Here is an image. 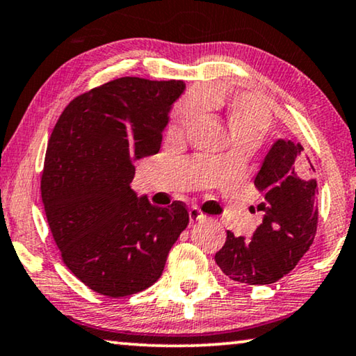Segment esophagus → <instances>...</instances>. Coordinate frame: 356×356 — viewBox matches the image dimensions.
Returning a JSON list of instances; mask_svg holds the SVG:
<instances>
[{
    "label": "esophagus",
    "mask_w": 356,
    "mask_h": 356,
    "mask_svg": "<svg viewBox=\"0 0 356 356\" xmlns=\"http://www.w3.org/2000/svg\"><path fill=\"white\" fill-rule=\"evenodd\" d=\"M205 215L204 213H202L199 209H197V207H193V209L189 210V220L191 221H199V220H202V218H204Z\"/></svg>",
    "instance_id": "esophagus-1"
}]
</instances>
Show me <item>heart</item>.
Instances as JSON below:
<instances>
[{
    "instance_id": "b5f03b06",
    "label": "heart",
    "mask_w": 356,
    "mask_h": 356,
    "mask_svg": "<svg viewBox=\"0 0 356 356\" xmlns=\"http://www.w3.org/2000/svg\"><path fill=\"white\" fill-rule=\"evenodd\" d=\"M202 100L215 103L224 111L226 124L231 130L235 146H258L270 130L272 116L269 109L248 95H205ZM199 100H184L178 103L172 111L168 135L181 136L199 116Z\"/></svg>"
}]
</instances>
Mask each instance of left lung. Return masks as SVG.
I'll return each mask as SVG.
<instances>
[{
    "label": "left lung",
    "mask_w": 356,
    "mask_h": 356,
    "mask_svg": "<svg viewBox=\"0 0 356 356\" xmlns=\"http://www.w3.org/2000/svg\"><path fill=\"white\" fill-rule=\"evenodd\" d=\"M314 172L300 143H273L254 178L264 220L251 238L227 231L215 254L224 275L245 285H270L296 267L314 243L318 222Z\"/></svg>",
    "instance_id": "8db88e82"
}]
</instances>
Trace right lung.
<instances>
[{"label":"right lung","mask_w":356,"mask_h":356,"mask_svg":"<svg viewBox=\"0 0 356 356\" xmlns=\"http://www.w3.org/2000/svg\"><path fill=\"white\" fill-rule=\"evenodd\" d=\"M183 81L119 78L68 103L47 143L41 197L65 266L95 293L124 298L159 280L189 222L136 197L134 162L157 154Z\"/></svg>","instance_id":"1"}]
</instances>
